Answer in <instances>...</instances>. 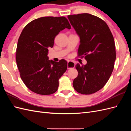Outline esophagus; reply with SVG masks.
Segmentation results:
<instances>
[{"instance_id":"obj_1","label":"esophagus","mask_w":131,"mask_h":131,"mask_svg":"<svg viewBox=\"0 0 131 131\" xmlns=\"http://www.w3.org/2000/svg\"><path fill=\"white\" fill-rule=\"evenodd\" d=\"M75 63L71 61H68V64H67V68L68 69H70L71 68H73L75 67Z\"/></svg>"}]
</instances>
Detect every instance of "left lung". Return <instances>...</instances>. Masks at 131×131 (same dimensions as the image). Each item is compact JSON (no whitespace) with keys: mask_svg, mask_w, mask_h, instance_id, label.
I'll return each instance as SVG.
<instances>
[{"mask_svg":"<svg viewBox=\"0 0 131 131\" xmlns=\"http://www.w3.org/2000/svg\"><path fill=\"white\" fill-rule=\"evenodd\" d=\"M68 18L80 38L78 56L87 61L86 65L75 66L78 75L73 87L79 93H94L103 88L114 69V37L106 23L96 16L84 13L68 15Z\"/></svg>","mask_w":131,"mask_h":131,"instance_id":"obj_1","label":"left lung"}]
</instances>
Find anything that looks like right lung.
Returning a JSON list of instances; mask_svg holds the SVG:
<instances>
[{"mask_svg": "<svg viewBox=\"0 0 131 131\" xmlns=\"http://www.w3.org/2000/svg\"><path fill=\"white\" fill-rule=\"evenodd\" d=\"M71 26L65 17H42L29 22L18 40L16 61L20 77L32 92L41 95L57 91L58 80L67 69V62L49 60V47H53L57 35Z\"/></svg>", "mask_w": 131, "mask_h": 131, "instance_id": "obj_1", "label": "right lung"}]
</instances>
